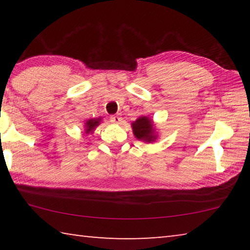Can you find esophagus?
<instances>
[{"label":"esophagus","instance_id":"1","mask_svg":"<svg viewBox=\"0 0 250 250\" xmlns=\"http://www.w3.org/2000/svg\"><path fill=\"white\" fill-rule=\"evenodd\" d=\"M121 120H122V118H121L120 116H118V115H115V116H111V117H110V121H111L112 124L119 125L120 122H121Z\"/></svg>","mask_w":250,"mask_h":250}]
</instances>
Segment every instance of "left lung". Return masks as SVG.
Returning a JSON list of instances; mask_svg holds the SVG:
<instances>
[{"label": "left lung", "mask_w": 250, "mask_h": 250, "mask_svg": "<svg viewBox=\"0 0 250 250\" xmlns=\"http://www.w3.org/2000/svg\"><path fill=\"white\" fill-rule=\"evenodd\" d=\"M132 125L133 134L138 140L145 142H153L156 139L153 121L147 117H140L131 124Z\"/></svg>", "instance_id": "8db88e82"}]
</instances>
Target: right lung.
<instances>
[{"label": "right lung", "instance_id": "add662e5", "mask_svg": "<svg viewBox=\"0 0 250 250\" xmlns=\"http://www.w3.org/2000/svg\"><path fill=\"white\" fill-rule=\"evenodd\" d=\"M100 118H98V119H89L87 122L86 125H84V131H86L87 134L89 133H92L94 132V130L96 129V126H98L99 124H100Z\"/></svg>", "mask_w": 250, "mask_h": 250}]
</instances>
